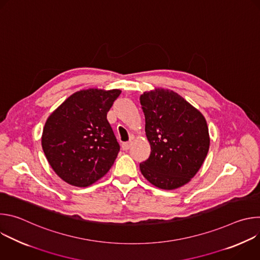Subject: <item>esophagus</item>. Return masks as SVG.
Here are the masks:
<instances>
[{
    "instance_id": "obj_1",
    "label": "esophagus",
    "mask_w": 260,
    "mask_h": 260,
    "mask_svg": "<svg viewBox=\"0 0 260 260\" xmlns=\"http://www.w3.org/2000/svg\"><path fill=\"white\" fill-rule=\"evenodd\" d=\"M131 145H132V142H125V143H123L122 144V149L124 150V151H127L129 148H131Z\"/></svg>"
}]
</instances>
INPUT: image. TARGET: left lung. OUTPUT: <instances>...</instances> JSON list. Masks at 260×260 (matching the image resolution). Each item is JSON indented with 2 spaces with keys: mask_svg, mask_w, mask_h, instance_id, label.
I'll use <instances>...</instances> for the list:
<instances>
[{
  "mask_svg": "<svg viewBox=\"0 0 260 260\" xmlns=\"http://www.w3.org/2000/svg\"><path fill=\"white\" fill-rule=\"evenodd\" d=\"M140 102L151 147L149 157L140 164L141 173L160 189L179 188L196 176L208 154L207 121L197 108L170 89L145 91Z\"/></svg>",
  "mask_w": 260,
  "mask_h": 260,
  "instance_id": "obj_1",
  "label": "left lung"
}]
</instances>
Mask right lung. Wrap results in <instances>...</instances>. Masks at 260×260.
I'll use <instances>...</instances> for the list:
<instances>
[{"label": "right lung", "mask_w": 260, "mask_h": 260, "mask_svg": "<svg viewBox=\"0 0 260 260\" xmlns=\"http://www.w3.org/2000/svg\"><path fill=\"white\" fill-rule=\"evenodd\" d=\"M120 89L88 88L70 95L47 118L42 148L55 174L87 187L104 177L120 150L107 113Z\"/></svg>", "instance_id": "1"}]
</instances>
